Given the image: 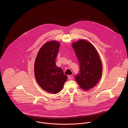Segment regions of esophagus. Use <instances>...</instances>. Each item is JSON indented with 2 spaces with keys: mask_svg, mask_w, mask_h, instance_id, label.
Returning a JSON list of instances; mask_svg holds the SVG:
<instances>
[{
  "mask_svg": "<svg viewBox=\"0 0 128 128\" xmlns=\"http://www.w3.org/2000/svg\"><path fill=\"white\" fill-rule=\"evenodd\" d=\"M68 78L69 80L72 79L73 78V76L72 75H69V76H68Z\"/></svg>",
  "mask_w": 128,
  "mask_h": 128,
  "instance_id": "34e87169",
  "label": "esophagus"
}]
</instances>
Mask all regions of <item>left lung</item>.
<instances>
[{
	"instance_id": "left-lung-1",
	"label": "left lung",
	"mask_w": 128,
	"mask_h": 128,
	"mask_svg": "<svg viewBox=\"0 0 128 128\" xmlns=\"http://www.w3.org/2000/svg\"><path fill=\"white\" fill-rule=\"evenodd\" d=\"M72 45L80 64V72L76 80L81 88L88 90L97 84L102 75L98 53L94 46L86 40H79Z\"/></svg>"
}]
</instances>
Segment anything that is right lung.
Wrapping results in <instances>:
<instances>
[{"instance_id": "1", "label": "right lung", "mask_w": 128, "mask_h": 128, "mask_svg": "<svg viewBox=\"0 0 128 128\" xmlns=\"http://www.w3.org/2000/svg\"><path fill=\"white\" fill-rule=\"evenodd\" d=\"M60 43L55 40L45 43L36 57L34 72L38 85L45 91L56 94L61 90L67 76L56 64Z\"/></svg>"}]
</instances>
